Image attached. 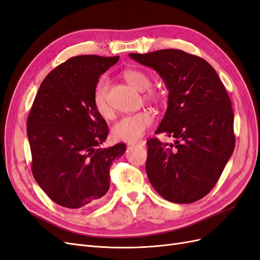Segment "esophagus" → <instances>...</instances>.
Instances as JSON below:
<instances>
[{
	"instance_id": "1",
	"label": "esophagus",
	"mask_w": 260,
	"mask_h": 260,
	"mask_svg": "<svg viewBox=\"0 0 260 260\" xmlns=\"http://www.w3.org/2000/svg\"><path fill=\"white\" fill-rule=\"evenodd\" d=\"M129 146L133 147H145L146 146V141L145 140H136V141H131L128 142Z\"/></svg>"
}]
</instances>
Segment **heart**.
I'll return each instance as SVG.
<instances>
[{
  "mask_svg": "<svg viewBox=\"0 0 260 260\" xmlns=\"http://www.w3.org/2000/svg\"><path fill=\"white\" fill-rule=\"evenodd\" d=\"M123 78L131 86L139 91L147 89L145 97L150 102H155L160 97L155 90L148 89L151 85V79L148 73L137 69H128L123 72ZM108 80L102 78L97 82L94 89V106L98 114L103 118H109L111 115V108L108 102ZM153 120V114L150 111H140L124 116L113 125L111 135L115 140H137L151 126Z\"/></svg>",
  "mask_w": 260,
  "mask_h": 260,
  "instance_id": "obj_1",
  "label": "heart"
}]
</instances>
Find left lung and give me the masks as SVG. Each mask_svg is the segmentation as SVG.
<instances>
[{"label": "left lung", "instance_id": "obj_1", "mask_svg": "<svg viewBox=\"0 0 260 260\" xmlns=\"http://www.w3.org/2000/svg\"><path fill=\"white\" fill-rule=\"evenodd\" d=\"M128 56L155 70L169 90L155 134L175 140L147 141L149 181L170 202L193 203L214 188L233 153V110L227 90L206 60L180 49Z\"/></svg>", "mask_w": 260, "mask_h": 260}]
</instances>
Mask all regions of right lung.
<instances>
[{"mask_svg": "<svg viewBox=\"0 0 260 260\" xmlns=\"http://www.w3.org/2000/svg\"><path fill=\"white\" fill-rule=\"evenodd\" d=\"M119 56L70 58L41 83L27 120L32 174L52 201L66 208L96 204L110 187V166L124 144L97 149L108 125L94 106L100 75Z\"/></svg>", "mask_w": 260, "mask_h": 260, "instance_id": "obj_1", "label": "right lung"}]
</instances>
